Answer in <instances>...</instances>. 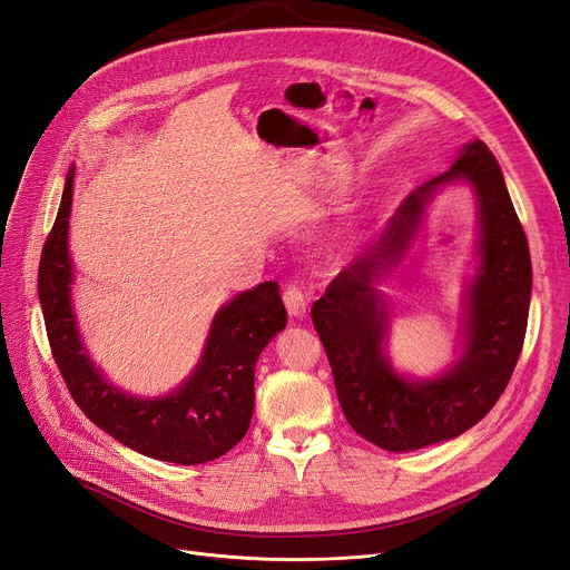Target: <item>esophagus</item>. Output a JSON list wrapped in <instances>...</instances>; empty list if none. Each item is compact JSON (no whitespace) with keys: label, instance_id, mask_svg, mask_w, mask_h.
<instances>
[{"label":"esophagus","instance_id":"esophagus-1","mask_svg":"<svg viewBox=\"0 0 570 570\" xmlns=\"http://www.w3.org/2000/svg\"><path fill=\"white\" fill-rule=\"evenodd\" d=\"M282 298H284V305H286V312L291 314V316H305V312H307V295H305V291L301 288V286H295V284H288L286 288H284V293H282Z\"/></svg>","mask_w":570,"mask_h":570}]
</instances>
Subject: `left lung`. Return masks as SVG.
<instances>
[{
    "mask_svg": "<svg viewBox=\"0 0 570 570\" xmlns=\"http://www.w3.org/2000/svg\"><path fill=\"white\" fill-rule=\"evenodd\" d=\"M456 178L476 186L483 224V265L469 296V346L448 376L412 385L381 356L385 313L374 279L400 259L432 193ZM531 282L529 242L499 160L484 141L468 144L448 171L405 197L382 239L346 265L312 305V324L350 426L389 452L422 450L475 426L501 399L522 354Z\"/></svg>",
    "mask_w": 570,
    "mask_h": 570,
    "instance_id": "1",
    "label": "left lung"
}]
</instances>
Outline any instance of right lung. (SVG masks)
Segmentation results:
<instances>
[{
  "label": "right lung",
  "instance_id": "add662e5",
  "mask_svg": "<svg viewBox=\"0 0 570 570\" xmlns=\"http://www.w3.org/2000/svg\"><path fill=\"white\" fill-rule=\"evenodd\" d=\"M71 190L73 169L41 252L39 301L48 344L73 403L92 424L151 459L193 465L224 456L252 424L256 358L286 326L277 282L239 293L216 314L205 356L179 391L158 401L130 399L92 367L73 324L67 254Z\"/></svg>",
  "mask_w": 570,
  "mask_h": 570
}]
</instances>
